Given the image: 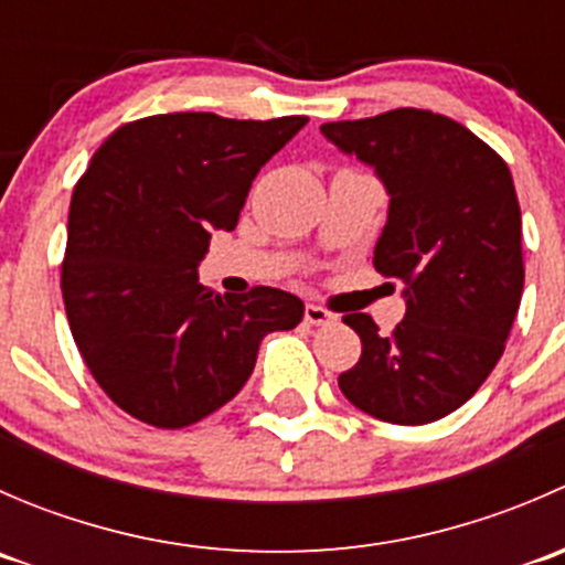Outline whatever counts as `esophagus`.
Returning <instances> with one entry per match:
<instances>
[{
    "label": "esophagus",
    "mask_w": 565,
    "mask_h": 565,
    "mask_svg": "<svg viewBox=\"0 0 565 565\" xmlns=\"http://www.w3.org/2000/svg\"><path fill=\"white\" fill-rule=\"evenodd\" d=\"M303 317H306V322H309V324H330V322H335V317L330 315L328 309H322V306H317V303H306Z\"/></svg>",
    "instance_id": "34e87169"
}]
</instances>
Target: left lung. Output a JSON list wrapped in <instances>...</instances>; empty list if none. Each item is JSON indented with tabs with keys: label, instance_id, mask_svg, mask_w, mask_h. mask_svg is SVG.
<instances>
[{
	"label": "left lung",
	"instance_id": "1",
	"mask_svg": "<svg viewBox=\"0 0 565 565\" xmlns=\"http://www.w3.org/2000/svg\"><path fill=\"white\" fill-rule=\"evenodd\" d=\"M319 130L388 188L374 267L404 281L407 298L391 335L369 315L344 317L363 350L339 388L388 424L446 418L498 366L520 311L522 213L509 167L465 125L426 108Z\"/></svg>",
	"mask_w": 565,
	"mask_h": 565
}]
</instances>
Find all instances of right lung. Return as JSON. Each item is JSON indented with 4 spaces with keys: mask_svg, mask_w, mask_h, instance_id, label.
I'll list each match as a JSON object with an SVG mask.
<instances>
[{
    "mask_svg": "<svg viewBox=\"0 0 565 565\" xmlns=\"http://www.w3.org/2000/svg\"><path fill=\"white\" fill-rule=\"evenodd\" d=\"M309 117L210 111L134 119L73 188L62 298L104 393L141 424L182 429L241 393L259 341L303 319V300L254 287L218 295L196 267L232 232L259 169Z\"/></svg>",
    "mask_w": 565,
    "mask_h": 565,
    "instance_id": "right-lung-1",
    "label": "right lung"
}]
</instances>
